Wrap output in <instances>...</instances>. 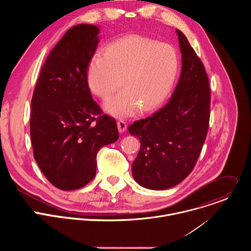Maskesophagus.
<instances>
[{"mask_svg":"<svg viewBox=\"0 0 251 251\" xmlns=\"http://www.w3.org/2000/svg\"><path fill=\"white\" fill-rule=\"evenodd\" d=\"M117 126H118V130L120 133H123L127 129V124L123 119H119L117 121Z\"/></svg>","mask_w":251,"mask_h":251,"instance_id":"esophagus-1","label":"esophagus"}]
</instances>
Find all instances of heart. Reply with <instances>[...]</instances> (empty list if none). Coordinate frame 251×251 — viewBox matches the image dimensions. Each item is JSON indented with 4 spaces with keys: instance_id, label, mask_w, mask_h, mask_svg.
Wrapping results in <instances>:
<instances>
[{
    "instance_id": "b5f03b06",
    "label": "heart",
    "mask_w": 251,
    "mask_h": 251,
    "mask_svg": "<svg viewBox=\"0 0 251 251\" xmlns=\"http://www.w3.org/2000/svg\"><path fill=\"white\" fill-rule=\"evenodd\" d=\"M178 54L174 47L142 35H129L110 43L104 54L96 53L87 66L91 91L108 97L122 84L121 92L105 103L106 109L119 116L133 114L141 106L150 111L161 105L176 80Z\"/></svg>"
}]
</instances>
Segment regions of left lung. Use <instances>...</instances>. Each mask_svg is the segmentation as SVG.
<instances>
[{
    "instance_id": "obj_1",
    "label": "left lung",
    "mask_w": 251,
    "mask_h": 251,
    "mask_svg": "<svg viewBox=\"0 0 251 251\" xmlns=\"http://www.w3.org/2000/svg\"><path fill=\"white\" fill-rule=\"evenodd\" d=\"M182 73L169 102L152 116L129 125L141 147L132 164L135 181L151 190L170 189L193 171L206 138L210 87L203 63L176 29Z\"/></svg>"
}]
</instances>
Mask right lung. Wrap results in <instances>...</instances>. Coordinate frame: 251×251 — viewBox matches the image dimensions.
<instances>
[{"instance_id": "obj_1", "label": "right lung", "mask_w": 251, "mask_h": 251, "mask_svg": "<svg viewBox=\"0 0 251 251\" xmlns=\"http://www.w3.org/2000/svg\"><path fill=\"white\" fill-rule=\"evenodd\" d=\"M99 28H69L47 57L35 84L30 111L33 157L55 188L77 190L93 180L99 149L119 138L116 121L93 100L87 66Z\"/></svg>"}]
</instances>
